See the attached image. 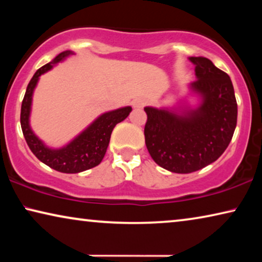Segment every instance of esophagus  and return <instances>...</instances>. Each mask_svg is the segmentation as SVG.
I'll list each match as a JSON object with an SVG mask.
<instances>
[{"instance_id":"34e87169","label":"esophagus","mask_w":262,"mask_h":262,"mask_svg":"<svg viewBox=\"0 0 262 262\" xmlns=\"http://www.w3.org/2000/svg\"><path fill=\"white\" fill-rule=\"evenodd\" d=\"M145 103H146V101L144 99L137 98L132 101V107H134V108H142V107L145 106Z\"/></svg>"}]
</instances>
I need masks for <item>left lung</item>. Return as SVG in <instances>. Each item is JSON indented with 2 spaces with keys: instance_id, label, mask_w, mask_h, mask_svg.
Instances as JSON below:
<instances>
[{
  "instance_id": "obj_1",
  "label": "left lung",
  "mask_w": 262,
  "mask_h": 262,
  "mask_svg": "<svg viewBox=\"0 0 262 262\" xmlns=\"http://www.w3.org/2000/svg\"><path fill=\"white\" fill-rule=\"evenodd\" d=\"M196 81L191 95L199 99L192 107L182 101L174 107L146 106L145 144L152 160L164 169L188 174L209 166L228 148L236 123L237 103L228 74L205 57H189Z\"/></svg>"
}]
</instances>
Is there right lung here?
<instances>
[{
    "instance_id": "1",
    "label": "right lung",
    "mask_w": 262,
    "mask_h": 262,
    "mask_svg": "<svg viewBox=\"0 0 262 262\" xmlns=\"http://www.w3.org/2000/svg\"><path fill=\"white\" fill-rule=\"evenodd\" d=\"M74 55L73 51L60 52L51 62L45 64L37 73L33 75L25 93L23 105H21L20 123L23 128L24 137L27 145L35 157L46 166L60 173L75 174L81 173L100 164L106 150L108 148L111 134L114 126L120 121L125 120L132 111L131 106H125L108 112L102 113L96 119L88 125L83 131L80 132L76 137L60 148H50L34 134L30 124V117L32 111V100L33 93L37 87L39 78L42 74L48 73L57 64L66 60L68 57Z\"/></svg>"
}]
</instances>
